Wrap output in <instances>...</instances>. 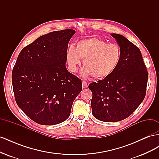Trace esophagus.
Listing matches in <instances>:
<instances>
[{
  "instance_id": "34e87169",
  "label": "esophagus",
  "mask_w": 159,
  "mask_h": 159,
  "mask_svg": "<svg viewBox=\"0 0 159 159\" xmlns=\"http://www.w3.org/2000/svg\"><path fill=\"white\" fill-rule=\"evenodd\" d=\"M82 87L83 88H88V84L87 82L85 81H82Z\"/></svg>"
}]
</instances>
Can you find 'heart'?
I'll return each mask as SVG.
<instances>
[{
  "mask_svg": "<svg viewBox=\"0 0 159 159\" xmlns=\"http://www.w3.org/2000/svg\"><path fill=\"white\" fill-rule=\"evenodd\" d=\"M119 46L98 38L82 40L76 44L75 48L70 47L66 53V64L68 70L75 73L83 60L84 75H91L95 79H103L111 74L121 60Z\"/></svg>",
  "mask_w": 159,
  "mask_h": 159,
  "instance_id": "b5f03b06",
  "label": "heart"
}]
</instances>
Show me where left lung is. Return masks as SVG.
Wrapping results in <instances>:
<instances>
[{
	"label": "left lung",
	"instance_id": "1",
	"mask_svg": "<svg viewBox=\"0 0 159 159\" xmlns=\"http://www.w3.org/2000/svg\"><path fill=\"white\" fill-rule=\"evenodd\" d=\"M111 35L121 49V60L110 75L89 85L93 93L92 114L104 122H117L130 116L145 98L148 81L140 50L121 34Z\"/></svg>",
	"mask_w": 159,
	"mask_h": 159
}]
</instances>
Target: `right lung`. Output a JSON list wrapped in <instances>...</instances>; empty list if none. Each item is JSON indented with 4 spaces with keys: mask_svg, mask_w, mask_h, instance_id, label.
<instances>
[{
    "mask_svg": "<svg viewBox=\"0 0 159 159\" xmlns=\"http://www.w3.org/2000/svg\"><path fill=\"white\" fill-rule=\"evenodd\" d=\"M75 31H54L38 38L19 54L12 72L18 106L36 123L63 122L82 89L81 80L68 71V45Z\"/></svg>",
    "mask_w": 159,
    "mask_h": 159,
    "instance_id": "obj_1",
    "label": "right lung"
}]
</instances>
